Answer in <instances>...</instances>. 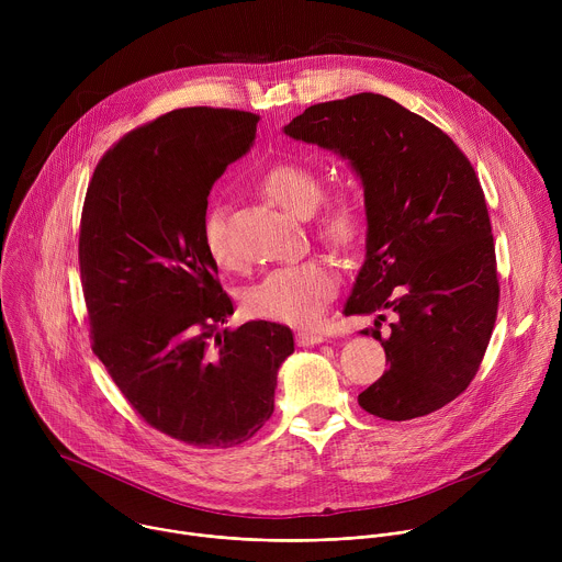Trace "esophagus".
Masks as SVG:
<instances>
[{"mask_svg":"<svg viewBox=\"0 0 562 562\" xmlns=\"http://www.w3.org/2000/svg\"><path fill=\"white\" fill-rule=\"evenodd\" d=\"M295 340H297V345H300V347H313V345H323V342H327V336H325V334H319V331H297Z\"/></svg>","mask_w":562,"mask_h":562,"instance_id":"1","label":"esophagus"}]
</instances>
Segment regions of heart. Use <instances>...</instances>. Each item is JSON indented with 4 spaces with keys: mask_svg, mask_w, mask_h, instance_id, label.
Masks as SVG:
<instances>
[{
    "mask_svg": "<svg viewBox=\"0 0 562 562\" xmlns=\"http://www.w3.org/2000/svg\"><path fill=\"white\" fill-rule=\"evenodd\" d=\"M258 187L284 211L297 217L308 215L315 233L338 249L356 245L364 233V206L360 198L340 191L319 200V193H323L319 176L302 162L284 159V162L271 165L260 176ZM202 239L215 265L228 267L233 262L220 209L206 213L202 222ZM338 286L340 273L331 262L308 258L262 276L247 289L245 306L254 317L269 319V323L308 327L323 317Z\"/></svg>",
    "mask_w": 562,
    "mask_h": 562,
    "instance_id": "1",
    "label": "heart"
}]
</instances>
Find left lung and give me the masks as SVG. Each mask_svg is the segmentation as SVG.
<instances>
[{"label":"left lung","instance_id":"left-lung-1","mask_svg":"<svg viewBox=\"0 0 562 562\" xmlns=\"http://www.w3.org/2000/svg\"><path fill=\"white\" fill-rule=\"evenodd\" d=\"M284 133L347 159L364 189L367 254L345 315L395 319L389 338L371 329L389 369L358 395L360 407L395 423L438 412L473 380L498 313L492 222L473 167L447 133L375 93L313 104Z\"/></svg>","mask_w":562,"mask_h":562}]
</instances>
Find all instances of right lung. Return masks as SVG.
Returning a JSON list of instances; mask_svg holds the SVG:
<instances>
[{
	"label": "right lung",
	"instance_id": "add662e5",
	"mask_svg": "<svg viewBox=\"0 0 562 562\" xmlns=\"http://www.w3.org/2000/svg\"><path fill=\"white\" fill-rule=\"evenodd\" d=\"M258 115L178 109L126 133L93 173L79 271L93 351L131 407L193 447H233L273 414L284 325L222 329L233 302L202 239L209 193L243 157Z\"/></svg>",
	"mask_w": 562,
	"mask_h": 562
}]
</instances>
